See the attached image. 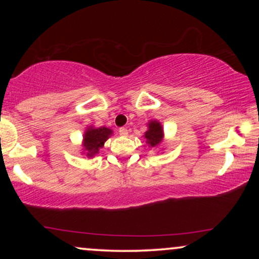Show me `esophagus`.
Returning <instances> with one entry per match:
<instances>
[{
    "mask_svg": "<svg viewBox=\"0 0 259 259\" xmlns=\"http://www.w3.org/2000/svg\"><path fill=\"white\" fill-rule=\"evenodd\" d=\"M119 133H120V136L126 137L127 134H128V130L125 128V127H121V128H119Z\"/></svg>",
    "mask_w": 259,
    "mask_h": 259,
    "instance_id": "34e87169",
    "label": "esophagus"
}]
</instances>
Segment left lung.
<instances>
[{
	"mask_svg": "<svg viewBox=\"0 0 259 259\" xmlns=\"http://www.w3.org/2000/svg\"><path fill=\"white\" fill-rule=\"evenodd\" d=\"M146 145L150 148H157L164 143V128L158 120H151L147 123V131L144 134Z\"/></svg>",
	"mask_w": 259,
	"mask_h": 259,
	"instance_id": "1",
	"label": "left lung"
}]
</instances>
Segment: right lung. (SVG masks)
<instances>
[{
	"label": "right lung",
	"mask_w": 259,
	"mask_h": 259,
	"mask_svg": "<svg viewBox=\"0 0 259 259\" xmlns=\"http://www.w3.org/2000/svg\"><path fill=\"white\" fill-rule=\"evenodd\" d=\"M113 131L108 127H94L88 126L84 131L82 137V144H81V153L86 155L87 158H94L99 153V150L104 147L106 141L112 137Z\"/></svg>",
	"instance_id": "right-lung-1"
}]
</instances>
